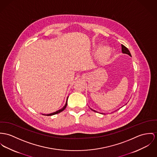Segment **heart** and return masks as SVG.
I'll use <instances>...</instances> for the list:
<instances>
[{"mask_svg": "<svg viewBox=\"0 0 157 157\" xmlns=\"http://www.w3.org/2000/svg\"><path fill=\"white\" fill-rule=\"evenodd\" d=\"M113 53V49L109 45H104L100 47L97 52L98 60L101 62H106L110 59Z\"/></svg>", "mask_w": 157, "mask_h": 157, "instance_id": "1", "label": "heart"}]
</instances>
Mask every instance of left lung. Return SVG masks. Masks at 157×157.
Here are the masks:
<instances>
[{"mask_svg":"<svg viewBox=\"0 0 157 157\" xmlns=\"http://www.w3.org/2000/svg\"><path fill=\"white\" fill-rule=\"evenodd\" d=\"M121 47H122V52L123 54H128V56H130V57H132V55H131V54H130V51L127 48H126V47H125L124 45H121ZM91 109L92 110L94 111V112H98L97 111L95 110H93V109ZM100 113H101V114H105V113H100Z\"/></svg>","mask_w":157,"mask_h":157,"instance_id":"left-lung-1","label":"left lung"}]
</instances>
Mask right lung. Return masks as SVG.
Returning a JSON list of instances; mask_svg holds the SVG:
<instances>
[{"mask_svg":"<svg viewBox=\"0 0 157 157\" xmlns=\"http://www.w3.org/2000/svg\"><path fill=\"white\" fill-rule=\"evenodd\" d=\"M67 99H68V97H67V100H66V102L65 105L63 106V108H62L60 109V110H58L57 111L51 113H49V114H42V115H47V116H51V115H56V114H57V113H60L62 111H63V110L65 109V108H66L67 105Z\"/></svg>","mask_w":157,"mask_h":157,"instance_id":"add662e5","label":"right lung"}]
</instances>
